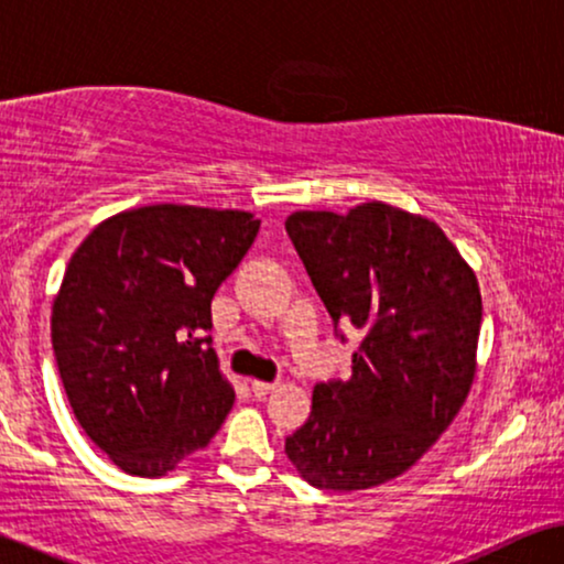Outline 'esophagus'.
<instances>
[{
    "label": "esophagus",
    "instance_id": "esophagus-1",
    "mask_svg": "<svg viewBox=\"0 0 564 564\" xmlns=\"http://www.w3.org/2000/svg\"><path fill=\"white\" fill-rule=\"evenodd\" d=\"M250 387H252V394H254V397H265V394H270V392H273V389L278 387V381H260V379H252Z\"/></svg>",
    "mask_w": 564,
    "mask_h": 564
}]
</instances>
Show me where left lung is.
Instances as JSON below:
<instances>
[{
    "label": "left lung",
    "instance_id": "left-lung-1",
    "mask_svg": "<svg viewBox=\"0 0 564 564\" xmlns=\"http://www.w3.org/2000/svg\"><path fill=\"white\" fill-rule=\"evenodd\" d=\"M286 231L335 325L366 333L350 379L314 387L286 456L314 487L369 490L415 467L467 402L477 275L438 224L381 200L296 212Z\"/></svg>",
    "mask_w": 564,
    "mask_h": 564
}]
</instances>
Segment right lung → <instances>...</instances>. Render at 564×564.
Listing matches in <instances>:
<instances>
[{"mask_svg": "<svg viewBox=\"0 0 564 564\" xmlns=\"http://www.w3.org/2000/svg\"><path fill=\"white\" fill-rule=\"evenodd\" d=\"M258 229L250 212L156 204L100 221L74 250L51 343L82 431L129 475L164 477L227 420L212 299Z\"/></svg>", "mask_w": 564, "mask_h": 564, "instance_id": "1", "label": "right lung"}]
</instances>
